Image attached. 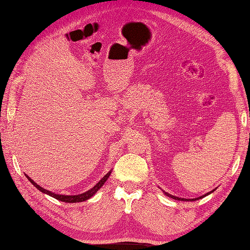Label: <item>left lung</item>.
Listing matches in <instances>:
<instances>
[{"label":"left lung","mask_w":250,"mask_h":250,"mask_svg":"<svg viewBox=\"0 0 250 250\" xmlns=\"http://www.w3.org/2000/svg\"><path fill=\"white\" fill-rule=\"evenodd\" d=\"M214 191V190H212L211 192H213ZM211 192H208V193H211ZM208 193H207V194H204V196H202V197H199V198H196V199H192L191 201H194V200H199V199H201V198H203V197H206V196H208ZM165 194L166 196H168V197H170V198H172V199H175V200H181V201H187L188 199H183V198H178V197H175V196H171V194H169V193H167V192H165ZM189 201V200H188Z\"/></svg>","instance_id":"obj_1"}]
</instances>
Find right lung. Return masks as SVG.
Returning a JSON list of instances; mask_svg holds the SVG:
<instances>
[{
  "label": "right lung",
  "mask_w": 250,
  "mask_h": 250,
  "mask_svg": "<svg viewBox=\"0 0 250 250\" xmlns=\"http://www.w3.org/2000/svg\"><path fill=\"white\" fill-rule=\"evenodd\" d=\"M110 172H111V171H109L107 175L104 176L103 178L98 181V184H96V186H94V187H93L92 189L88 190V191L84 192V193H82V194H78V196H63V194H56V193H53V192H51V191H49V190H47V189L40 187V186H39L38 184H36L35 181H34L33 179H31V178H29V177L27 176V175H26V177H27V178H28V180L30 181V183L33 184V185L35 186V187L37 188L38 190H40V191H42V192L47 193V194H49V196L53 197L54 199H58V200H60V201H62V202L75 203V202H83V201L88 200L89 198H92V197L94 196V194L98 191V189H101L102 186H103L104 184H105V181L108 179V177L110 176Z\"/></svg>",
  "instance_id": "right-lung-1"
}]
</instances>
